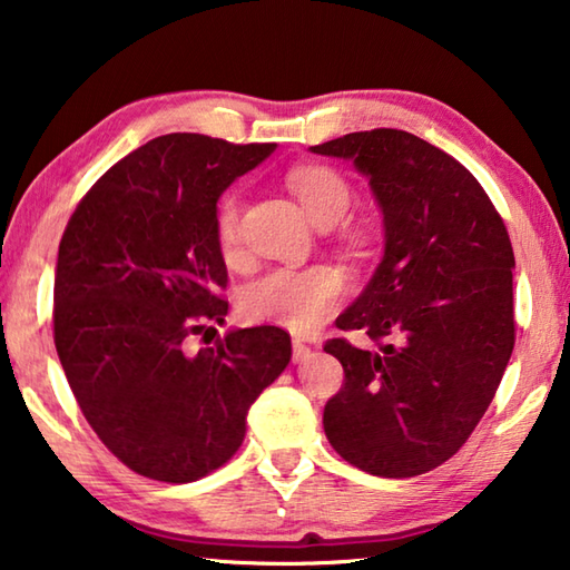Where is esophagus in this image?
Here are the masks:
<instances>
[{"instance_id": "1", "label": "esophagus", "mask_w": 570, "mask_h": 570, "mask_svg": "<svg viewBox=\"0 0 570 570\" xmlns=\"http://www.w3.org/2000/svg\"><path fill=\"white\" fill-rule=\"evenodd\" d=\"M294 362L298 364V362H306L308 360V356H312V346H306L304 342H294Z\"/></svg>"}]
</instances>
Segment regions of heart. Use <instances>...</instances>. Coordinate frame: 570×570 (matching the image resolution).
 <instances>
[{
	"label": "heart",
	"instance_id": "1",
	"mask_svg": "<svg viewBox=\"0 0 570 570\" xmlns=\"http://www.w3.org/2000/svg\"><path fill=\"white\" fill-rule=\"evenodd\" d=\"M288 188L314 224H336L352 204V188L342 173L326 166H302L288 170ZM216 240L226 258L238 256L240 246V200L228 193L216 208ZM356 244L364 234L356 230ZM344 292V276L334 266L272 268L250 282L240 294V312L250 322L278 324L294 332H308L324 322Z\"/></svg>",
	"mask_w": 570,
	"mask_h": 570
}]
</instances>
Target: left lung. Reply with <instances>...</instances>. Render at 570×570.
I'll return each instance as SVG.
<instances>
[{"label":"left lung","mask_w":570,"mask_h":570,"mask_svg":"<svg viewBox=\"0 0 570 570\" xmlns=\"http://www.w3.org/2000/svg\"><path fill=\"white\" fill-rule=\"evenodd\" d=\"M308 150L352 160L384 224L377 272L336 320L380 350L324 344L344 366L324 432L370 475H422L465 445L503 380L515 344L513 246L475 176L417 135L377 128Z\"/></svg>","instance_id":"obj_1"}]
</instances>
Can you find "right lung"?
<instances>
[{
    "mask_svg": "<svg viewBox=\"0 0 570 570\" xmlns=\"http://www.w3.org/2000/svg\"><path fill=\"white\" fill-rule=\"evenodd\" d=\"M274 148L160 135L115 163L65 228L57 356L85 420L138 475L190 482L228 462L250 404L292 360V336L278 326L230 330L188 350L190 334L228 314L218 294L228 282L220 193Z\"/></svg>",
    "mask_w": 570,
    "mask_h": 570,
    "instance_id": "right-lung-1",
    "label": "right lung"
}]
</instances>
